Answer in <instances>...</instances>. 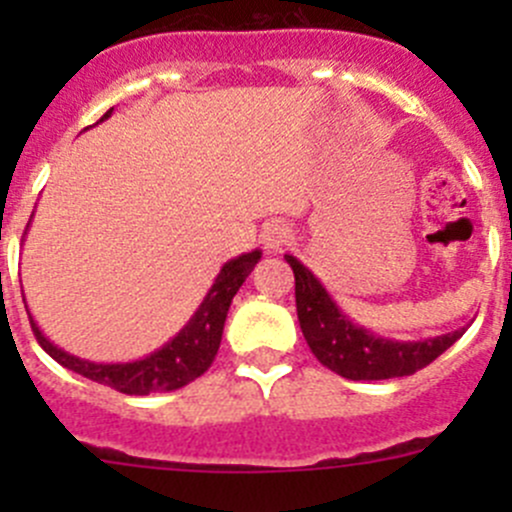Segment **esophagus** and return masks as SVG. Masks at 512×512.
<instances>
[{
    "mask_svg": "<svg viewBox=\"0 0 512 512\" xmlns=\"http://www.w3.org/2000/svg\"><path fill=\"white\" fill-rule=\"evenodd\" d=\"M262 245L267 247V250L277 252L282 250V247L289 245V240H292V230L285 223H270L262 227Z\"/></svg>",
    "mask_w": 512,
    "mask_h": 512,
    "instance_id": "34e87169",
    "label": "esophagus"
}]
</instances>
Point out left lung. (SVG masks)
Segmentation results:
<instances>
[{"label":"left lung","instance_id":"left-lung-1","mask_svg":"<svg viewBox=\"0 0 512 512\" xmlns=\"http://www.w3.org/2000/svg\"><path fill=\"white\" fill-rule=\"evenodd\" d=\"M294 272L297 317L309 349L319 364L352 381H379L411 376L463 337L466 327L421 342L386 339L359 327L339 309L322 282L297 257L285 255Z\"/></svg>","mask_w":512,"mask_h":512}]
</instances>
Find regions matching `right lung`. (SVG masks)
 <instances>
[{
    "label": "right lung",
    "instance_id": "add662e5",
    "mask_svg": "<svg viewBox=\"0 0 512 512\" xmlns=\"http://www.w3.org/2000/svg\"><path fill=\"white\" fill-rule=\"evenodd\" d=\"M111 113L113 108H108L101 121H106ZM260 257V250H252L225 262L223 270L215 277L213 287L208 289L200 307L188 319V324L170 342L156 349V352L143 356V359L126 361V364H96V361L64 352V349H59L54 342L44 337V332L34 322L32 314H29V322H32L34 337L39 339L41 349L51 359L59 361L61 366L86 376V379L98 381V384L111 386V389L131 396H148L156 394V391L183 389L185 384L203 376L210 369V364H213L215 354L220 349V339H223V327L232 297L242 287V282L247 280V275L255 270Z\"/></svg>",
    "mask_w": 512,
    "mask_h": 512
}]
</instances>
